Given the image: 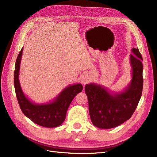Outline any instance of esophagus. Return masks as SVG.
Returning <instances> with one entry per match:
<instances>
[{"label":"esophagus","mask_w":157,"mask_h":157,"mask_svg":"<svg viewBox=\"0 0 157 157\" xmlns=\"http://www.w3.org/2000/svg\"><path fill=\"white\" fill-rule=\"evenodd\" d=\"M90 81V76L89 74L85 73L81 77V82L84 85L88 84Z\"/></svg>","instance_id":"obj_1"}]
</instances>
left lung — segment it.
I'll list each match as a JSON object with an SVG mask.
<instances>
[{"mask_svg":"<svg viewBox=\"0 0 157 157\" xmlns=\"http://www.w3.org/2000/svg\"><path fill=\"white\" fill-rule=\"evenodd\" d=\"M129 55L132 79L121 91H113L101 84L90 83L85 86L89 110L94 125L111 129L129 120L134 113L142 95L143 58L139 48H132Z\"/></svg>","mask_w":157,"mask_h":157,"instance_id":"1","label":"left lung"}]
</instances>
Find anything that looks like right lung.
Returning a JSON list of instances; mask_svg holds the SVG:
<instances>
[{
	"instance_id": "obj_1",
	"label": "right lung",
	"mask_w": 157,
	"mask_h": 157,
	"mask_svg": "<svg viewBox=\"0 0 157 157\" xmlns=\"http://www.w3.org/2000/svg\"><path fill=\"white\" fill-rule=\"evenodd\" d=\"M23 48L21 50L16 60L14 84L20 108L24 115L39 125L56 127L61 125L66 118L68 108L75 95L83 89L82 84H71L63 89L52 101L36 103L26 96L19 82V71Z\"/></svg>"
}]
</instances>
